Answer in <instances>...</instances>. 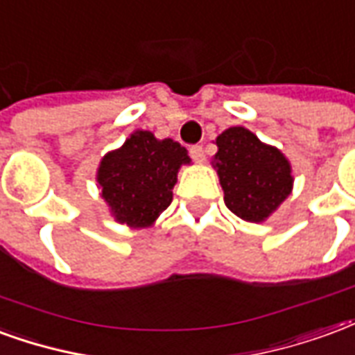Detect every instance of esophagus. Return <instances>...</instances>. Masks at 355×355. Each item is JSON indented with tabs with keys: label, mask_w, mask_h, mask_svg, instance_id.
<instances>
[{
	"label": "esophagus",
	"mask_w": 355,
	"mask_h": 355,
	"mask_svg": "<svg viewBox=\"0 0 355 355\" xmlns=\"http://www.w3.org/2000/svg\"><path fill=\"white\" fill-rule=\"evenodd\" d=\"M189 153H191V157H193V159L204 160V147L202 146H191Z\"/></svg>",
	"instance_id": "1"
}]
</instances>
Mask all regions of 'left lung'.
<instances>
[{
	"mask_svg": "<svg viewBox=\"0 0 355 355\" xmlns=\"http://www.w3.org/2000/svg\"><path fill=\"white\" fill-rule=\"evenodd\" d=\"M216 144L211 164L223 187L227 208L244 221H265L293 189L289 160L244 126L227 128Z\"/></svg>",
	"mask_w": 355,
	"mask_h": 355,
	"instance_id": "obj_1",
	"label": "left lung"
}]
</instances>
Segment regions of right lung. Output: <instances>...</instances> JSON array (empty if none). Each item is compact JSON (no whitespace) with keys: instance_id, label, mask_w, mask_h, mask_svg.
<instances>
[{"instance_id":"1","label":"right lung","mask_w":355,"mask_h":355,"mask_svg":"<svg viewBox=\"0 0 355 355\" xmlns=\"http://www.w3.org/2000/svg\"><path fill=\"white\" fill-rule=\"evenodd\" d=\"M189 162L187 149L178 141L136 130L103 157L96 180L115 221L146 229L170 206L178 172Z\"/></svg>"}]
</instances>
